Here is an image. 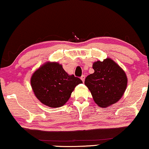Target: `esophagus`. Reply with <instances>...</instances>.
Segmentation results:
<instances>
[{
  "label": "esophagus",
  "instance_id": "obj_1",
  "mask_svg": "<svg viewBox=\"0 0 149 149\" xmlns=\"http://www.w3.org/2000/svg\"><path fill=\"white\" fill-rule=\"evenodd\" d=\"M85 75L84 74L82 75V76H81V80H82L83 82H84V81H85Z\"/></svg>",
  "mask_w": 149,
  "mask_h": 149
}]
</instances>
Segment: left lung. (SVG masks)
<instances>
[{"label": "left lung", "mask_w": 149, "mask_h": 149, "mask_svg": "<svg viewBox=\"0 0 149 149\" xmlns=\"http://www.w3.org/2000/svg\"><path fill=\"white\" fill-rule=\"evenodd\" d=\"M93 69L94 72L85 78V85L96 104L105 109L115 104L123 95L127 77L123 69L110 58L94 62Z\"/></svg>", "instance_id": "obj_1"}]
</instances>
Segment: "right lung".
Returning <instances> with one entry per match:
<instances>
[{
	"mask_svg": "<svg viewBox=\"0 0 149 149\" xmlns=\"http://www.w3.org/2000/svg\"><path fill=\"white\" fill-rule=\"evenodd\" d=\"M30 81L36 97L43 104L52 108L64 105L74 87L83 83L74 75L67 74L62 65L56 62L42 65L34 72Z\"/></svg>",
	"mask_w": 149,
	"mask_h": 149,
	"instance_id": "obj_1",
	"label": "right lung"
}]
</instances>
